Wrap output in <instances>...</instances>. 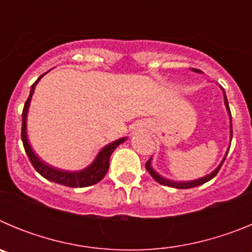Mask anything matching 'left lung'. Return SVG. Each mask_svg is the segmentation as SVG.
<instances>
[{
	"instance_id": "left-lung-1",
	"label": "left lung",
	"mask_w": 252,
	"mask_h": 252,
	"mask_svg": "<svg viewBox=\"0 0 252 252\" xmlns=\"http://www.w3.org/2000/svg\"><path fill=\"white\" fill-rule=\"evenodd\" d=\"M193 72H199L198 69H192ZM223 91V90H222ZM223 97H224V104H226V108H227V112H228V115H230V133H231V139L232 140V120H231V111H230V107H228V101H227V97H226V93H224L223 91ZM231 144V142H230ZM228 150H230V148L227 149L226 154H224L223 159H222V161L220 162V165L217 166V168L215 169V170L212 171V173H209V174H207L206 177H202L199 178V179H195V180H189V182H175V180H170V179H166V178L161 177V175H159L157 173V171L154 170L153 166H151V158L150 159L146 161L145 164V168L146 170L150 173L151 177L154 178V179L157 180L158 183H160L161 186H168V187H173V188H178V189H188V188H193V187H198V186H202V184L207 183L208 180H211L212 178H215L216 175H217L218 170L221 169L222 164H223L224 159H226L227 154H228Z\"/></svg>"
}]
</instances>
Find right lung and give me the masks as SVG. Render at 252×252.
<instances>
[{"label": "right lung", "mask_w": 252, "mask_h": 252, "mask_svg": "<svg viewBox=\"0 0 252 252\" xmlns=\"http://www.w3.org/2000/svg\"><path fill=\"white\" fill-rule=\"evenodd\" d=\"M46 73H44L43 75H40V77L36 79V82L31 86L30 95H29L28 101L25 102V106H24V110H22L21 139H22V144H24V148H25L26 154H28L29 159H30L31 164H32V166L35 168V170H36L40 175H43L45 179L50 180V182H54V183L62 184V186L70 187V188H83V187L93 186V184L98 183L99 180L103 179L104 175H106L107 171H108V168H110L111 154L115 151V149L117 148L120 144L126 141L127 137H121V139L116 140V141L111 142V144L104 146V148L97 154L95 159L91 162L90 165L87 166V168L82 169V170H78V171L62 170V169H57L54 168V166L48 165V164L44 162L43 160H40V158L34 153V150H32V148L30 146V142H29L28 140V132H26V120H28L29 107H30L31 97H32V94H34L35 87H36V84L39 83L40 79H41Z\"/></svg>", "instance_id": "obj_1"}]
</instances>
